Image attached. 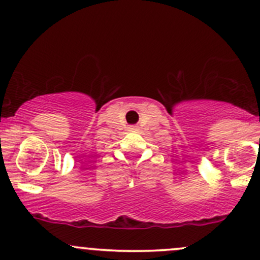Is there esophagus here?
I'll use <instances>...</instances> for the list:
<instances>
[{
    "label": "esophagus",
    "instance_id": "obj_1",
    "mask_svg": "<svg viewBox=\"0 0 260 260\" xmlns=\"http://www.w3.org/2000/svg\"><path fill=\"white\" fill-rule=\"evenodd\" d=\"M128 128H129V131H137V129H138V127H137V125H129Z\"/></svg>",
    "mask_w": 260,
    "mask_h": 260
}]
</instances>
